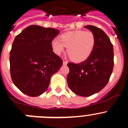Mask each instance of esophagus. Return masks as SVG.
Masks as SVG:
<instances>
[{
	"instance_id": "esophagus-1",
	"label": "esophagus",
	"mask_w": 128,
	"mask_h": 128,
	"mask_svg": "<svg viewBox=\"0 0 128 128\" xmlns=\"http://www.w3.org/2000/svg\"><path fill=\"white\" fill-rule=\"evenodd\" d=\"M67 63H68V62H66V61H63V65H67Z\"/></svg>"
}]
</instances>
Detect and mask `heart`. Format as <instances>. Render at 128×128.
<instances>
[{"label": "heart", "mask_w": 128, "mask_h": 128, "mask_svg": "<svg viewBox=\"0 0 128 128\" xmlns=\"http://www.w3.org/2000/svg\"><path fill=\"white\" fill-rule=\"evenodd\" d=\"M96 44V38L90 31L77 30L62 34L60 40L54 38L51 42L53 52L60 55L67 47L69 57L75 62L86 60L92 54Z\"/></svg>", "instance_id": "obj_1"}]
</instances>
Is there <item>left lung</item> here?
Segmentation results:
<instances>
[{"instance_id": "obj_1", "label": "left lung", "mask_w": 128, "mask_h": 128, "mask_svg": "<svg viewBox=\"0 0 128 128\" xmlns=\"http://www.w3.org/2000/svg\"><path fill=\"white\" fill-rule=\"evenodd\" d=\"M96 38L92 54L78 64L68 63V87L75 94L88 97L101 90L107 85L114 66L113 46L106 34L94 26H86Z\"/></svg>"}]
</instances>
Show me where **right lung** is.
<instances>
[{
  "label": "right lung",
  "mask_w": 128,
  "mask_h": 128,
  "mask_svg": "<svg viewBox=\"0 0 128 128\" xmlns=\"http://www.w3.org/2000/svg\"><path fill=\"white\" fill-rule=\"evenodd\" d=\"M60 31L37 25L27 27L14 39L10 52L12 80L22 93L31 97L46 92L52 75L63 60L52 48L51 42Z\"/></svg>",
  "instance_id": "obj_1"
}]
</instances>
